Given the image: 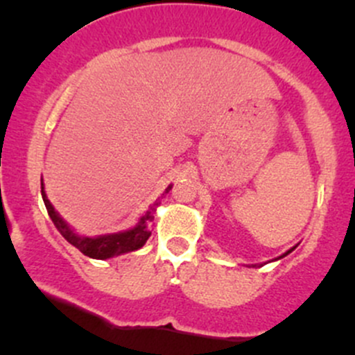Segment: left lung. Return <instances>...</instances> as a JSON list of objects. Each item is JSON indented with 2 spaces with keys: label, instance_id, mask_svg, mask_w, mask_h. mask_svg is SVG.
<instances>
[{
  "label": "left lung",
  "instance_id": "left-lung-1",
  "mask_svg": "<svg viewBox=\"0 0 355 355\" xmlns=\"http://www.w3.org/2000/svg\"><path fill=\"white\" fill-rule=\"evenodd\" d=\"M292 250H293V247H292V249H290V250H287V252H285V254H282V256H280V257H277V259H282V257H285V256H287V254H290V252H292ZM277 259H275V261H277Z\"/></svg>",
  "mask_w": 355,
  "mask_h": 355
}]
</instances>
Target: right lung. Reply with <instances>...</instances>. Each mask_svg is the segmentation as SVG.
<instances>
[{
	"instance_id": "obj_1",
	"label": "right lung",
	"mask_w": 355,
	"mask_h": 355,
	"mask_svg": "<svg viewBox=\"0 0 355 355\" xmlns=\"http://www.w3.org/2000/svg\"><path fill=\"white\" fill-rule=\"evenodd\" d=\"M171 189V185H168L166 191L163 192L168 194ZM41 194H42V200H44V206L48 209L49 218L55 223V227L58 228L60 234L67 239V242H70L71 245L77 247L84 256L92 257V259H110V257L120 256V254L125 252H132V250L141 249L142 245L148 242L149 235V225L151 221L155 220L153 213L156 211L157 204L159 200H156L148 211L141 216L139 223L135 225L134 228L130 230H123V232H116V234H106V235H98V237H84V235H78L77 232H73V228H70V225L63 220L62 216L58 214V211H55L53 204L49 202V199L46 198L44 192V184L41 180Z\"/></svg>"
}]
</instances>
